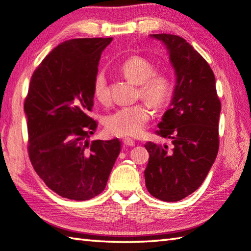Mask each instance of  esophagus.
<instances>
[{"instance_id": "34e87169", "label": "esophagus", "mask_w": 251, "mask_h": 251, "mask_svg": "<svg viewBox=\"0 0 251 251\" xmlns=\"http://www.w3.org/2000/svg\"><path fill=\"white\" fill-rule=\"evenodd\" d=\"M123 143H124V145H126V146H134L135 145V141H133L132 138H125V140L123 141Z\"/></svg>"}]
</instances>
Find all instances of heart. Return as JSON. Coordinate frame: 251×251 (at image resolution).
I'll use <instances>...</instances> for the list:
<instances>
[{
	"label": "heart",
	"mask_w": 251,
	"mask_h": 251,
	"mask_svg": "<svg viewBox=\"0 0 251 251\" xmlns=\"http://www.w3.org/2000/svg\"><path fill=\"white\" fill-rule=\"evenodd\" d=\"M127 80L138 85L137 96L144 99L153 108H162L172 95L173 82L165 71H154V63L143 55H130L121 66ZM93 95L99 102L108 101L109 88L104 74L98 73L93 81ZM138 102L121 107L107 115L104 119L106 129L121 137L137 136L145 128L151 118L150 106Z\"/></svg>",
	"instance_id": "obj_1"
}]
</instances>
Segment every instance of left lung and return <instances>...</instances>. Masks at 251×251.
Wrapping results in <instances>:
<instances>
[{
  "instance_id": "8db88e82",
  "label": "left lung",
  "mask_w": 251,
  "mask_h": 251,
  "mask_svg": "<svg viewBox=\"0 0 251 251\" xmlns=\"http://www.w3.org/2000/svg\"><path fill=\"white\" fill-rule=\"evenodd\" d=\"M152 37L169 50L176 85L171 107L156 130L172 144L146 143L150 158L145 184L154 198L176 202L200 188L216 160L221 102L212 69L190 43L174 34Z\"/></svg>"
}]
</instances>
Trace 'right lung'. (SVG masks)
Masks as SVG:
<instances>
[{
	"mask_svg": "<svg viewBox=\"0 0 251 251\" xmlns=\"http://www.w3.org/2000/svg\"><path fill=\"white\" fill-rule=\"evenodd\" d=\"M111 40L71 39L55 47L34 70L25 100L33 169L48 188L70 200L101 193L121 152L118 138L88 142L97 128L88 115L93 81Z\"/></svg>",
	"mask_w": 251,
	"mask_h": 251,
	"instance_id": "add662e5",
	"label": "right lung"
}]
</instances>
